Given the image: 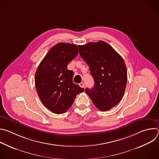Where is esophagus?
<instances>
[{"label":"esophagus","mask_w":159,"mask_h":159,"mask_svg":"<svg viewBox=\"0 0 159 159\" xmlns=\"http://www.w3.org/2000/svg\"><path fill=\"white\" fill-rule=\"evenodd\" d=\"M79 85H80V87H82V88H84V87H85V84H84V82L80 83V84H79Z\"/></svg>","instance_id":"obj_1"}]
</instances>
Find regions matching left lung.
<instances>
[{"instance_id":"8db88e82","label":"left lung","mask_w":159,"mask_h":159,"mask_svg":"<svg viewBox=\"0 0 159 159\" xmlns=\"http://www.w3.org/2000/svg\"><path fill=\"white\" fill-rule=\"evenodd\" d=\"M78 47L94 80L93 88H86L85 93L100 111L109 110L119 103L125 93L127 82L125 61L103 41Z\"/></svg>"}]
</instances>
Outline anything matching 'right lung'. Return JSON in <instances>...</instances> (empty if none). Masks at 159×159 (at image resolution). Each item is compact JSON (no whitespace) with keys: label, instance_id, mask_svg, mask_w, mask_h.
Here are the masks:
<instances>
[{"label":"right lung","instance_id":"right-lung-1","mask_svg":"<svg viewBox=\"0 0 159 159\" xmlns=\"http://www.w3.org/2000/svg\"><path fill=\"white\" fill-rule=\"evenodd\" d=\"M76 44L59 43L48 51L35 74V85L44 106L55 114L65 112L76 96L84 91L73 82L74 72L67 65L78 55Z\"/></svg>","mask_w":159,"mask_h":159}]
</instances>
